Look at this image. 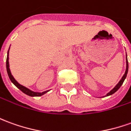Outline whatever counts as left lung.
<instances>
[{
    "label": "left lung",
    "instance_id": "8db88e82",
    "mask_svg": "<svg viewBox=\"0 0 131 131\" xmlns=\"http://www.w3.org/2000/svg\"><path fill=\"white\" fill-rule=\"evenodd\" d=\"M126 72H125V74H123V76L122 77V78L120 80L119 82L117 84L116 86H115V87L112 89L108 93H107L106 95H105L104 96H102V97H106V96H111V95H112L115 92H116L118 89H119V88L121 86V85L123 84V81L124 80L126 79V77H127V74H128V59H127V54H126Z\"/></svg>",
    "mask_w": 131,
    "mask_h": 131
}]
</instances>
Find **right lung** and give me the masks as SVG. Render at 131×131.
<instances>
[{
  "mask_svg": "<svg viewBox=\"0 0 131 131\" xmlns=\"http://www.w3.org/2000/svg\"><path fill=\"white\" fill-rule=\"evenodd\" d=\"M9 50H10V47H9V49H8V54H7V59H6V69H7V72H8V77H9V78L10 79V81L13 84L16 86V87H18L21 91H23L24 94H27L28 96H42L45 94H46L47 93L48 91H50V90H47V91H43V92H35V91H33L30 90V89H29L28 88L25 87L24 86H23V85H21L20 84H19L18 81L15 80V79L13 77V76L12 75L11 72H10V65H9Z\"/></svg>",
  "mask_w": 131,
  "mask_h": 131,
  "instance_id": "1",
  "label": "right lung"
}]
</instances>
